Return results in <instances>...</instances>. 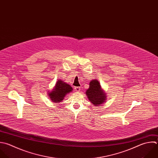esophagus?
<instances>
[{
	"mask_svg": "<svg viewBox=\"0 0 158 158\" xmlns=\"http://www.w3.org/2000/svg\"><path fill=\"white\" fill-rule=\"evenodd\" d=\"M74 89L76 91H80V87H78V86H75L74 88Z\"/></svg>",
	"mask_w": 158,
	"mask_h": 158,
	"instance_id": "obj_1",
	"label": "esophagus"
}]
</instances>
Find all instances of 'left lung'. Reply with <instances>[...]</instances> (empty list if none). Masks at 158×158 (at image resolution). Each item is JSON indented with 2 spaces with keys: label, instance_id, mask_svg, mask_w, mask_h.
Masks as SVG:
<instances>
[{
  "label": "left lung",
  "instance_id": "8db88e82",
  "mask_svg": "<svg viewBox=\"0 0 158 158\" xmlns=\"http://www.w3.org/2000/svg\"><path fill=\"white\" fill-rule=\"evenodd\" d=\"M86 94L94 106L101 105L106 100V94L102 90L101 85L97 80H93L89 83V88L86 90Z\"/></svg>",
  "mask_w": 158,
  "mask_h": 158
}]
</instances>
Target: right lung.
Instances as JSON below:
<instances>
[{"mask_svg": "<svg viewBox=\"0 0 158 158\" xmlns=\"http://www.w3.org/2000/svg\"><path fill=\"white\" fill-rule=\"evenodd\" d=\"M72 88L68 84L64 83L62 80H58L56 84V86L52 91L49 93V96L54 102H61L65 96L72 91Z\"/></svg>", "mask_w": 158, "mask_h": 158, "instance_id": "obj_1", "label": "right lung"}]
</instances>
